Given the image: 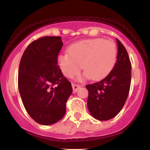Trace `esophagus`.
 <instances>
[{
    "instance_id": "obj_1",
    "label": "esophagus",
    "mask_w": 150,
    "mask_h": 150,
    "mask_svg": "<svg viewBox=\"0 0 150 150\" xmlns=\"http://www.w3.org/2000/svg\"><path fill=\"white\" fill-rule=\"evenodd\" d=\"M72 87H73V91H74V92H76V91H77V90L79 89L80 87H81V86H80V85L74 84V83H73Z\"/></svg>"
}]
</instances>
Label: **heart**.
<instances>
[{"instance_id":"heart-1","label":"heart","mask_w":150,"mask_h":150,"mask_svg":"<svg viewBox=\"0 0 150 150\" xmlns=\"http://www.w3.org/2000/svg\"><path fill=\"white\" fill-rule=\"evenodd\" d=\"M117 59V47L110 40L102 38L79 41L69 47V52L58 56V64L62 74L71 78L83 68L79 79L90 78L100 80L114 67Z\"/></svg>"}]
</instances>
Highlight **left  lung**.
I'll return each instance as SVG.
<instances>
[{"label":"left lung","instance_id":"8db88e82","mask_svg":"<svg viewBox=\"0 0 150 150\" xmlns=\"http://www.w3.org/2000/svg\"><path fill=\"white\" fill-rule=\"evenodd\" d=\"M117 60L114 67L104 79L87 85V107L96 120L112 119L122 109L129 93L132 79V64L126 49L116 39Z\"/></svg>","mask_w":150,"mask_h":150}]
</instances>
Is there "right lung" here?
Listing matches in <instances>:
<instances>
[{
	"instance_id": "1",
	"label": "right lung",
	"mask_w": 150,
	"mask_h": 150,
	"mask_svg": "<svg viewBox=\"0 0 150 150\" xmlns=\"http://www.w3.org/2000/svg\"><path fill=\"white\" fill-rule=\"evenodd\" d=\"M62 46L61 37L39 38L28 45L19 64L18 86L24 107L34 121L43 125L64 117L73 91L57 65Z\"/></svg>"
}]
</instances>
